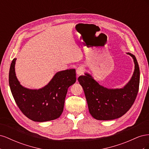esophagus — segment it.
<instances>
[{"instance_id":"34e87169","label":"esophagus","mask_w":149,"mask_h":149,"mask_svg":"<svg viewBox=\"0 0 149 149\" xmlns=\"http://www.w3.org/2000/svg\"><path fill=\"white\" fill-rule=\"evenodd\" d=\"M83 72H84V69L83 67H79L76 70V74L78 76H80L83 74Z\"/></svg>"}]
</instances>
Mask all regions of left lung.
Wrapping results in <instances>:
<instances>
[{"label":"left lung","mask_w":149,"mask_h":149,"mask_svg":"<svg viewBox=\"0 0 149 149\" xmlns=\"http://www.w3.org/2000/svg\"><path fill=\"white\" fill-rule=\"evenodd\" d=\"M127 54L133 58L135 66L131 78L123 88L104 87L88 73L78 78V82L84 90L89 113L94 119L108 120L119 118L134 104L139 91L140 70L136 56L130 53Z\"/></svg>","instance_id":"1"}]
</instances>
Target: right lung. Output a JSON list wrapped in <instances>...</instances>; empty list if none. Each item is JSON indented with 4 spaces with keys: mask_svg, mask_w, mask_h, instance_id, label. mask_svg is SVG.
I'll return each mask as SVG.
<instances>
[{
    "mask_svg": "<svg viewBox=\"0 0 149 149\" xmlns=\"http://www.w3.org/2000/svg\"><path fill=\"white\" fill-rule=\"evenodd\" d=\"M17 58L12 61L8 82L18 107L23 114L35 122L55 120L61 115L68 89L76 80L75 69L58 71L46 86L38 89L20 84L15 70Z\"/></svg>",
    "mask_w": 149,
    "mask_h": 149,
    "instance_id": "obj_1",
    "label": "right lung"
}]
</instances>
